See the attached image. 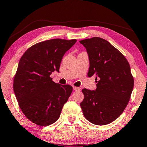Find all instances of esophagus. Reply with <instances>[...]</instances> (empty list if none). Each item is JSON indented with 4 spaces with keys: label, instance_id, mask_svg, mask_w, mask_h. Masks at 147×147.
Wrapping results in <instances>:
<instances>
[{
    "label": "esophagus",
    "instance_id": "esophagus-1",
    "mask_svg": "<svg viewBox=\"0 0 147 147\" xmlns=\"http://www.w3.org/2000/svg\"><path fill=\"white\" fill-rule=\"evenodd\" d=\"M73 89L75 90V91H80V90H81V88L77 87H73Z\"/></svg>",
    "mask_w": 147,
    "mask_h": 147
}]
</instances>
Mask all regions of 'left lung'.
Segmentation results:
<instances>
[{
    "label": "left lung",
    "mask_w": 147,
    "mask_h": 147,
    "mask_svg": "<svg viewBox=\"0 0 147 147\" xmlns=\"http://www.w3.org/2000/svg\"><path fill=\"white\" fill-rule=\"evenodd\" d=\"M89 59L88 76H95L97 89H83L81 107L84 116L96 125H105L122 114L130 99L134 79L128 60L104 39L94 37L80 41Z\"/></svg>",
    "instance_id": "8db88e82"
}]
</instances>
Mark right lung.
<instances>
[{"instance_id":"right-lung-1","label":"right lung","mask_w":147,"mask_h":147,"mask_svg":"<svg viewBox=\"0 0 147 147\" xmlns=\"http://www.w3.org/2000/svg\"><path fill=\"white\" fill-rule=\"evenodd\" d=\"M76 42L52 39L39 42L27 49L19 60L13 90L21 111L34 124L46 126L59 118L72 87L54 83L50 75L59 72L64 54Z\"/></svg>"}]
</instances>
